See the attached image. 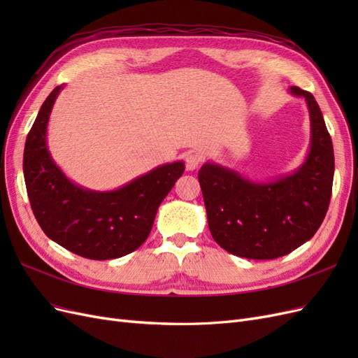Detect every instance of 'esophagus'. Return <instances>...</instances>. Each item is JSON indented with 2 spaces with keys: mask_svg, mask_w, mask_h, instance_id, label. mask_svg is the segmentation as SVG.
Masks as SVG:
<instances>
[{
  "mask_svg": "<svg viewBox=\"0 0 358 358\" xmlns=\"http://www.w3.org/2000/svg\"><path fill=\"white\" fill-rule=\"evenodd\" d=\"M200 162H201V157H200L199 154H194V152L188 154V155H187V158H185L187 170H189V171L197 170V169H199V166H200Z\"/></svg>",
  "mask_w": 358,
  "mask_h": 358,
  "instance_id": "34e87169",
  "label": "esophagus"
}]
</instances>
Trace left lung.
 Listing matches in <instances>:
<instances>
[{"label": "left lung", "instance_id": "obj_1", "mask_svg": "<svg viewBox=\"0 0 358 358\" xmlns=\"http://www.w3.org/2000/svg\"><path fill=\"white\" fill-rule=\"evenodd\" d=\"M289 94L305 99L310 121L309 150L297 170L252 180L208 161L199 171L210 234L233 255H287L312 239L327 213L334 175L331 137L313 95L297 86Z\"/></svg>", "mask_w": 358, "mask_h": 358}]
</instances>
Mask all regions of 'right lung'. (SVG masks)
<instances>
[{"label": "right lung", "mask_w": 358, "mask_h": 358, "mask_svg": "<svg viewBox=\"0 0 358 358\" xmlns=\"http://www.w3.org/2000/svg\"><path fill=\"white\" fill-rule=\"evenodd\" d=\"M64 85L40 107L24 150V178L37 222L70 252L112 259L136 251L152 230L159 204L182 176L183 161L167 162L112 191L83 188L70 180L48 148V124Z\"/></svg>", "instance_id": "1"}]
</instances>
